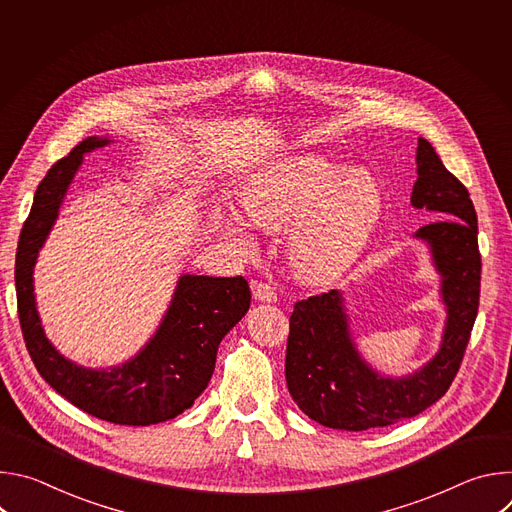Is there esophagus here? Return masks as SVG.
<instances>
[{
  "instance_id": "obj_1",
  "label": "esophagus",
  "mask_w": 512,
  "mask_h": 512,
  "mask_svg": "<svg viewBox=\"0 0 512 512\" xmlns=\"http://www.w3.org/2000/svg\"><path fill=\"white\" fill-rule=\"evenodd\" d=\"M253 298L257 302L273 304V302H277V291H275V287L271 283L259 281V283H253Z\"/></svg>"
}]
</instances>
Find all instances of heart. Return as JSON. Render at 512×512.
Here are the masks:
<instances>
[{
	"label": "heart",
	"instance_id": "1",
	"mask_svg": "<svg viewBox=\"0 0 512 512\" xmlns=\"http://www.w3.org/2000/svg\"><path fill=\"white\" fill-rule=\"evenodd\" d=\"M241 204L263 231L296 225L287 239L291 267L310 283H328L350 269L379 231L387 196L369 174L318 152L281 158L253 176ZM239 216H223L225 231L243 249L255 235Z\"/></svg>",
	"mask_w": 512,
	"mask_h": 512
}]
</instances>
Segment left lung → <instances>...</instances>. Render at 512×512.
I'll use <instances>...</instances> for the list:
<instances>
[{
	"mask_svg": "<svg viewBox=\"0 0 512 512\" xmlns=\"http://www.w3.org/2000/svg\"><path fill=\"white\" fill-rule=\"evenodd\" d=\"M415 162L411 206L442 218L413 235L427 245L440 275L446 308L440 348L409 375H385L354 342L344 291L298 302L289 318L285 381L291 399L324 427L367 431L415 417L446 395L464 358L480 300L478 218L466 186L423 137Z\"/></svg>",
	"mask_w": 512,
	"mask_h": 512,
	"instance_id": "obj_1",
	"label": "left lung"
}]
</instances>
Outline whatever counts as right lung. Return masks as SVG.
<instances>
[{"label": "right lung", "mask_w": 512, "mask_h": 512, "mask_svg": "<svg viewBox=\"0 0 512 512\" xmlns=\"http://www.w3.org/2000/svg\"><path fill=\"white\" fill-rule=\"evenodd\" d=\"M109 143H113L109 137H87L40 182L18 241V314L36 369L58 395L111 423L154 425L184 413L202 395L214 371L218 344L247 314L251 291L241 275L184 273L154 336L131 358L113 367L91 369L56 350L38 314L34 267L83 158Z\"/></svg>", "instance_id": "add662e5"}]
</instances>
